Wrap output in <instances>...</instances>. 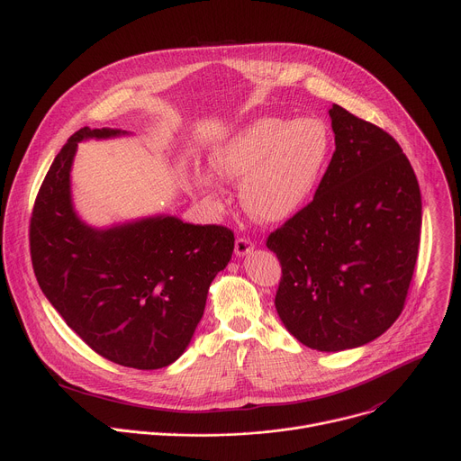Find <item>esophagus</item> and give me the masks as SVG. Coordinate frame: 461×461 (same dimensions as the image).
<instances>
[{"label":"esophagus","mask_w":461,"mask_h":461,"mask_svg":"<svg viewBox=\"0 0 461 461\" xmlns=\"http://www.w3.org/2000/svg\"><path fill=\"white\" fill-rule=\"evenodd\" d=\"M253 242L249 239H237L235 240V255L237 257H246L248 253L253 251Z\"/></svg>","instance_id":"obj_1"}]
</instances>
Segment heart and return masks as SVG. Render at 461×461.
I'll return each mask as SVG.
<instances>
[{"label": "heart", "instance_id": "b5f03b06", "mask_svg": "<svg viewBox=\"0 0 461 461\" xmlns=\"http://www.w3.org/2000/svg\"><path fill=\"white\" fill-rule=\"evenodd\" d=\"M332 157V133L315 116H262L239 127L210 153L212 169L240 182V204L257 221L285 224L313 201ZM194 187L217 199V180L194 169Z\"/></svg>", "mask_w": 461, "mask_h": 461}]
</instances>
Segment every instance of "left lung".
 Here are the masks:
<instances>
[{"instance_id": "left-lung-1", "label": "left lung", "mask_w": 461, "mask_h": 461, "mask_svg": "<svg viewBox=\"0 0 461 461\" xmlns=\"http://www.w3.org/2000/svg\"><path fill=\"white\" fill-rule=\"evenodd\" d=\"M336 151L303 213L268 237L283 277L286 330L341 352L384 334L403 310L421 228L418 178L400 144L341 105L328 109Z\"/></svg>"}]
</instances>
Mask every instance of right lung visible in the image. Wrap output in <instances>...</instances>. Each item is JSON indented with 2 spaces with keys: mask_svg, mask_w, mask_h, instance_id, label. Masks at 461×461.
I'll use <instances>...</instances> for the list:
<instances>
[{
  "mask_svg": "<svg viewBox=\"0 0 461 461\" xmlns=\"http://www.w3.org/2000/svg\"><path fill=\"white\" fill-rule=\"evenodd\" d=\"M127 135L82 127L61 148L36 196L31 255L41 292L96 354L155 370L185 352L235 237L224 226H194L167 213L87 224L71 189L78 144Z\"/></svg>",
  "mask_w": 461,
  "mask_h": 461,
  "instance_id": "1",
  "label": "right lung"
}]
</instances>
